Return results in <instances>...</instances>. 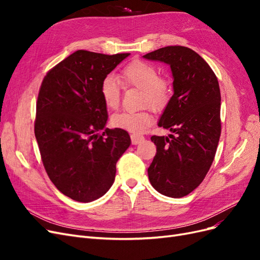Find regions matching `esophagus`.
Returning a JSON list of instances; mask_svg holds the SVG:
<instances>
[{
  "mask_svg": "<svg viewBox=\"0 0 260 260\" xmlns=\"http://www.w3.org/2000/svg\"><path fill=\"white\" fill-rule=\"evenodd\" d=\"M143 140H144V137H143V136L136 135V133H133V135H131V142H132V144L137 145V144L142 142Z\"/></svg>",
  "mask_w": 260,
  "mask_h": 260,
  "instance_id": "1",
  "label": "esophagus"
}]
</instances>
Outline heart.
Returning <instances> with one entry per match:
<instances>
[{
	"mask_svg": "<svg viewBox=\"0 0 260 260\" xmlns=\"http://www.w3.org/2000/svg\"><path fill=\"white\" fill-rule=\"evenodd\" d=\"M115 77L106 76L100 84V94L106 108L115 111L120 104L121 85L125 88L141 90L142 106H149L155 112H160L167 106L171 98V86L168 80L159 77L158 72L147 62L135 60L125 65ZM153 122V116L148 111L122 112L115 114L111 123L113 127L133 133H142Z\"/></svg>",
	"mask_w": 260,
	"mask_h": 260,
	"instance_id": "1",
	"label": "heart"
}]
</instances>
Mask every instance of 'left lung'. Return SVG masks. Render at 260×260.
I'll return each instance as SVG.
<instances>
[{"instance_id": "1", "label": "left lung", "mask_w": 260, "mask_h": 260, "mask_svg": "<svg viewBox=\"0 0 260 260\" xmlns=\"http://www.w3.org/2000/svg\"><path fill=\"white\" fill-rule=\"evenodd\" d=\"M143 57L166 62L174 76V95L158 122L174 135L151 138L156 155L147 169L149 182L162 195L183 198L203 182L215 158L221 133L218 79L185 46H166Z\"/></svg>"}]
</instances>
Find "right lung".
I'll list each match as a JSON object with an SVG mask.
<instances>
[{
	"label": "right lung",
	"mask_w": 260,
	"mask_h": 260,
	"mask_svg": "<svg viewBox=\"0 0 260 260\" xmlns=\"http://www.w3.org/2000/svg\"><path fill=\"white\" fill-rule=\"evenodd\" d=\"M79 50L50 69L37 101L35 135L41 159L57 190L89 203L114 183L116 162L131 143L122 129H105L102 80L129 56Z\"/></svg>",
	"instance_id": "1"
}]
</instances>
